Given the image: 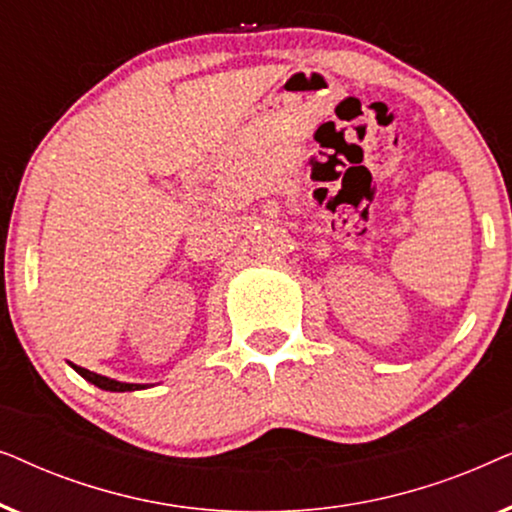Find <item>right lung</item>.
Here are the masks:
<instances>
[{
    "instance_id": "add662e5",
    "label": "right lung",
    "mask_w": 512,
    "mask_h": 512,
    "mask_svg": "<svg viewBox=\"0 0 512 512\" xmlns=\"http://www.w3.org/2000/svg\"><path fill=\"white\" fill-rule=\"evenodd\" d=\"M76 373H79L81 377H86L88 382H93L95 387L100 389H107V391H135V389H144L142 384H125V382H116V380H109V377L104 375H97V373H90V370L81 368V366H72Z\"/></svg>"
}]
</instances>
